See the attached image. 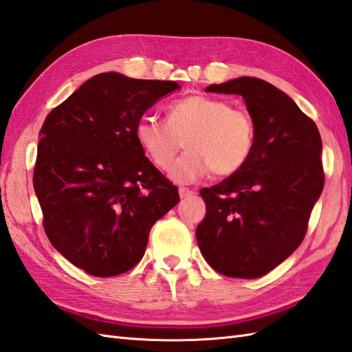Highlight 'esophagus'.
Instances as JSON below:
<instances>
[{"mask_svg":"<svg viewBox=\"0 0 352 352\" xmlns=\"http://www.w3.org/2000/svg\"><path fill=\"white\" fill-rule=\"evenodd\" d=\"M194 194H195V191L190 190V188H186V186L179 188V195H181V199H186V197L194 195Z\"/></svg>","mask_w":352,"mask_h":352,"instance_id":"esophagus-1","label":"esophagus"}]
</instances>
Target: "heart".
Returning <instances> with one entry per match:
<instances>
[{
  "mask_svg": "<svg viewBox=\"0 0 352 352\" xmlns=\"http://www.w3.org/2000/svg\"><path fill=\"white\" fill-rule=\"evenodd\" d=\"M135 139L157 168H170L177 152H186L170 170L176 182H194L212 171L227 177L241 171L255 148V124L251 113L228 101L209 96H188L170 102L166 122L142 116Z\"/></svg>",
  "mask_w": 352,
  "mask_h": 352,
  "instance_id": "heart-1",
  "label": "heart"
}]
</instances>
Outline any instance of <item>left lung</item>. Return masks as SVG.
Instances as JSON below:
<instances>
[{"instance_id": "1", "label": "left lung", "mask_w": 352, "mask_h": 352, "mask_svg": "<svg viewBox=\"0 0 352 352\" xmlns=\"http://www.w3.org/2000/svg\"><path fill=\"white\" fill-rule=\"evenodd\" d=\"M204 91L245 98L255 124V148L241 171L200 190L206 217L197 227V243L221 275L255 279L303 242L324 188L321 135L285 92L256 77Z\"/></svg>"}]
</instances>
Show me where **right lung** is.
<instances>
[{
	"label": "right lung",
	"instance_id": "right-lung-1",
	"mask_svg": "<svg viewBox=\"0 0 352 352\" xmlns=\"http://www.w3.org/2000/svg\"><path fill=\"white\" fill-rule=\"evenodd\" d=\"M177 88L100 73L43 122L32 176L43 228L58 252L92 276L131 270L152 226L179 203L176 185L135 139L144 111Z\"/></svg>",
	"mask_w": 352,
	"mask_h": 352
}]
</instances>
